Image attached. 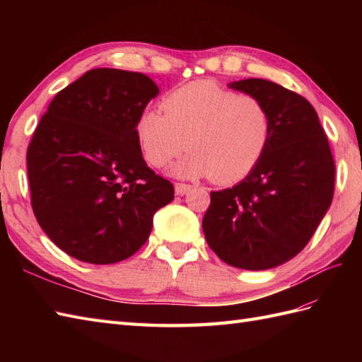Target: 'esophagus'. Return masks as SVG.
<instances>
[{
  "label": "esophagus",
  "instance_id": "34e87169",
  "mask_svg": "<svg viewBox=\"0 0 362 362\" xmlns=\"http://www.w3.org/2000/svg\"><path fill=\"white\" fill-rule=\"evenodd\" d=\"M174 188H175V194H177V196H183V194H187L188 191L191 189V187H189V185H187V183H175Z\"/></svg>",
  "mask_w": 362,
  "mask_h": 362
}]
</instances>
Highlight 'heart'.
<instances>
[{"label": "heart", "mask_w": 362, "mask_h": 362, "mask_svg": "<svg viewBox=\"0 0 362 362\" xmlns=\"http://www.w3.org/2000/svg\"><path fill=\"white\" fill-rule=\"evenodd\" d=\"M158 110L146 109L135 132L148 163L173 166L183 179L206 177L219 185L244 179L263 157L271 136V115L250 95H238L211 81H196L169 93Z\"/></svg>", "instance_id": "heart-1"}]
</instances>
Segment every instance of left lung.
<instances>
[{
	"instance_id": "8db88e82",
	"label": "left lung",
	"mask_w": 362,
	"mask_h": 362,
	"mask_svg": "<svg viewBox=\"0 0 362 362\" xmlns=\"http://www.w3.org/2000/svg\"><path fill=\"white\" fill-rule=\"evenodd\" d=\"M228 87L266 105L271 136L243 182L213 191L202 228L224 263L264 271L294 258L311 240L333 201L334 161L317 113L303 96L266 79Z\"/></svg>"
}]
</instances>
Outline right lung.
<instances>
[{
	"instance_id": "add662e5",
	"label": "right lung",
	"mask_w": 362,
	"mask_h": 362,
	"mask_svg": "<svg viewBox=\"0 0 362 362\" xmlns=\"http://www.w3.org/2000/svg\"><path fill=\"white\" fill-rule=\"evenodd\" d=\"M160 93L141 73L96 68L59 91L28 148L30 204L68 255L91 264L132 257L174 187L146 165L135 124Z\"/></svg>"
}]
</instances>
